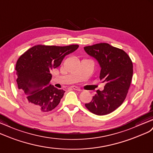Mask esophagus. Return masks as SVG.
Wrapping results in <instances>:
<instances>
[{
    "label": "esophagus",
    "mask_w": 153,
    "mask_h": 153,
    "mask_svg": "<svg viewBox=\"0 0 153 153\" xmlns=\"http://www.w3.org/2000/svg\"><path fill=\"white\" fill-rule=\"evenodd\" d=\"M71 88H72V89H74V90H76V91H81V88H79V87H76V86H72Z\"/></svg>",
    "instance_id": "34e87169"
}]
</instances>
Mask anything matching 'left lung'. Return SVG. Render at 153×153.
I'll return each instance as SVG.
<instances>
[{
    "mask_svg": "<svg viewBox=\"0 0 153 153\" xmlns=\"http://www.w3.org/2000/svg\"><path fill=\"white\" fill-rule=\"evenodd\" d=\"M84 49L98 61L101 66L100 79L105 84L103 91L97 90L92 100L86 103L85 107L94 114H108L118 108L126 98L132 78V62L125 51L108 43L85 46Z\"/></svg>",
    "mask_w": 153,
    "mask_h": 153,
    "instance_id": "obj_1",
    "label": "left lung"
}]
</instances>
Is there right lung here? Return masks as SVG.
<instances>
[{
  "label": "right lung",
  "mask_w": 153,
  "mask_h": 153,
  "mask_svg": "<svg viewBox=\"0 0 153 153\" xmlns=\"http://www.w3.org/2000/svg\"><path fill=\"white\" fill-rule=\"evenodd\" d=\"M79 47L38 45L19 57L15 66L18 88L22 100L31 111L41 113L56 108L65 92L50 84L53 69L58 67L65 57Z\"/></svg>",
  "instance_id": "1"
}]
</instances>
